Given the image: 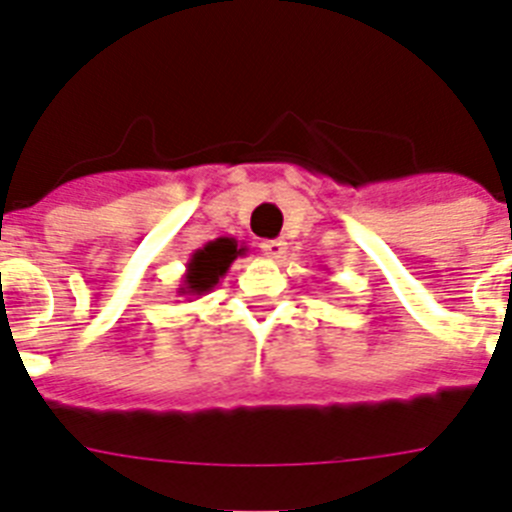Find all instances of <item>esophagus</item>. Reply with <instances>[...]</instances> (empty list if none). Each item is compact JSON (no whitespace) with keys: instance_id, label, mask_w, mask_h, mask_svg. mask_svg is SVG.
<instances>
[{"instance_id":"1","label":"esophagus","mask_w":512,"mask_h":512,"mask_svg":"<svg viewBox=\"0 0 512 512\" xmlns=\"http://www.w3.org/2000/svg\"><path fill=\"white\" fill-rule=\"evenodd\" d=\"M260 250L268 257H273V260H281L286 255L288 244L283 239H265V242H260Z\"/></svg>"}]
</instances>
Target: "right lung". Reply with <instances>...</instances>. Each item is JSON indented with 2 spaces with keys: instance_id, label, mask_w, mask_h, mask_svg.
I'll use <instances>...</instances> for the list:
<instances>
[{
  "instance_id": "obj_1",
  "label": "right lung",
  "mask_w": 512,
  "mask_h": 512,
  "mask_svg": "<svg viewBox=\"0 0 512 512\" xmlns=\"http://www.w3.org/2000/svg\"><path fill=\"white\" fill-rule=\"evenodd\" d=\"M247 247H239L234 237H219L213 242L203 244L201 250H195L188 260V270L182 275V286L177 288L180 296H203L211 291L219 278L229 273L231 262L244 255Z\"/></svg>"
}]
</instances>
